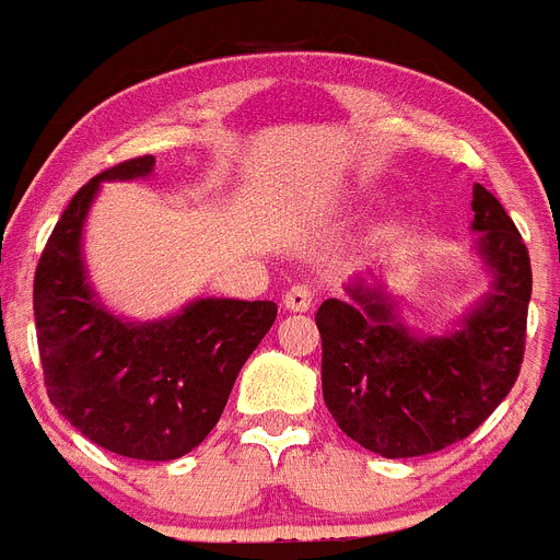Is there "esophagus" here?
Returning <instances> with one entry per match:
<instances>
[{
  "mask_svg": "<svg viewBox=\"0 0 560 560\" xmlns=\"http://www.w3.org/2000/svg\"><path fill=\"white\" fill-rule=\"evenodd\" d=\"M315 304V290L310 284H292L284 292V306L290 312H306Z\"/></svg>",
  "mask_w": 560,
  "mask_h": 560,
  "instance_id": "1",
  "label": "esophagus"
}]
</instances>
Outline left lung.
I'll use <instances>...</instances> for the list:
<instances>
[{"mask_svg":"<svg viewBox=\"0 0 560 560\" xmlns=\"http://www.w3.org/2000/svg\"><path fill=\"white\" fill-rule=\"evenodd\" d=\"M475 254L491 287L441 337L405 326L382 281L357 279L349 299L315 315L324 342L320 382L331 418L382 457L443 450L497 410L522 368L533 273L522 234L502 203L475 184Z\"/></svg>","mask_w":560,"mask_h":560,"instance_id":"1","label":"left lung"}]
</instances>
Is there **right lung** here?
<instances>
[{
	"label": "right lung",
	"instance_id": "right-lung-1",
	"mask_svg": "<svg viewBox=\"0 0 560 560\" xmlns=\"http://www.w3.org/2000/svg\"><path fill=\"white\" fill-rule=\"evenodd\" d=\"M153 155L105 170L69 200L33 284L44 385L74 430L133 460H175L214 430L240 368L276 320L273 301L195 299L161 320H128L97 299L83 225L103 180L148 178Z\"/></svg>",
	"mask_w": 560,
	"mask_h": 560
}]
</instances>
